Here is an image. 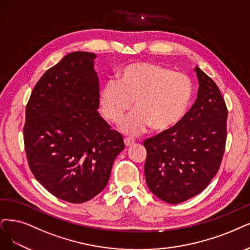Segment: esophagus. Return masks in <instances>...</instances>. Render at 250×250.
<instances>
[{
	"label": "esophagus",
	"mask_w": 250,
	"mask_h": 250,
	"mask_svg": "<svg viewBox=\"0 0 250 250\" xmlns=\"http://www.w3.org/2000/svg\"><path fill=\"white\" fill-rule=\"evenodd\" d=\"M125 146H131L135 143V139H133V138H125Z\"/></svg>",
	"instance_id": "esophagus-1"
}]
</instances>
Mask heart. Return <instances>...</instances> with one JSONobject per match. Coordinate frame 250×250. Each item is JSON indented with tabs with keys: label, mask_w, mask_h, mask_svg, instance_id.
Segmentation results:
<instances>
[{
	"label": "heart",
	"mask_w": 250,
	"mask_h": 250,
	"mask_svg": "<svg viewBox=\"0 0 250 250\" xmlns=\"http://www.w3.org/2000/svg\"><path fill=\"white\" fill-rule=\"evenodd\" d=\"M192 98V83L180 72L151 62H135L120 71L100 94L104 117L119 124L135 102L137 107L122 124V131L137 135L150 125L162 132L176 125L186 114Z\"/></svg>",
	"instance_id": "b5f03b06"
}]
</instances>
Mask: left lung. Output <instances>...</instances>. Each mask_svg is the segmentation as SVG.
<instances>
[{
  "label": "left lung",
  "instance_id": "left-lung-1",
  "mask_svg": "<svg viewBox=\"0 0 250 250\" xmlns=\"http://www.w3.org/2000/svg\"><path fill=\"white\" fill-rule=\"evenodd\" d=\"M195 104L180 122L143 142L145 179L159 199L179 204L204 190L217 173L227 141L228 108L207 74L196 67Z\"/></svg>",
  "mask_w": 250,
  "mask_h": 250
}]
</instances>
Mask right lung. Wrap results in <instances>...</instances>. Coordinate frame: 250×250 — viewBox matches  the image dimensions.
Listing matches in <instances>:
<instances>
[{"instance_id": "add662e5", "label": "right lung", "mask_w": 250, "mask_h": 250, "mask_svg": "<svg viewBox=\"0 0 250 250\" xmlns=\"http://www.w3.org/2000/svg\"><path fill=\"white\" fill-rule=\"evenodd\" d=\"M96 54H67L36 83L25 107L23 141L35 178L51 195L74 204L103 190L123 136L98 112Z\"/></svg>"}]
</instances>
